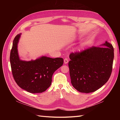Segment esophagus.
Listing matches in <instances>:
<instances>
[{"label":"esophagus","mask_w":120,"mask_h":120,"mask_svg":"<svg viewBox=\"0 0 120 120\" xmlns=\"http://www.w3.org/2000/svg\"><path fill=\"white\" fill-rule=\"evenodd\" d=\"M68 60L67 59V58H65L64 59V63L65 64H68Z\"/></svg>","instance_id":"obj_1"}]
</instances>
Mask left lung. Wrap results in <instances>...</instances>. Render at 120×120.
Here are the masks:
<instances>
[{"label": "left lung", "instance_id": "8db88e82", "mask_svg": "<svg viewBox=\"0 0 120 120\" xmlns=\"http://www.w3.org/2000/svg\"><path fill=\"white\" fill-rule=\"evenodd\" d=\"M103 45L107 47L92 46L70 53L68 67L71 83L79 92H95L109 79L114 57V48L107 41Z\"/></svg>", "mask_w": 120, "mask_h": 120}]
</instances>
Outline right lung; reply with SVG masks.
I'll return each mask as SVG.
<instances>
[{"instance_id":"add662e5","label":"right lung","mask_w":120,"mask_h":120,"mask_svg":"<svg viewBox=\"0 0 120 120\" xmlns=\"http://www.w3.org/2000/svg\"><path fill=\"white\" fill-rule=\"evenodd\" d=\"M20 34L14 38L10 54V61L13 77L20 88L31 93H41L51 85L54 72L63 66L64 59L42 56L29 61L19 60L17 43Z\"/></svg>"}]
</instances>
